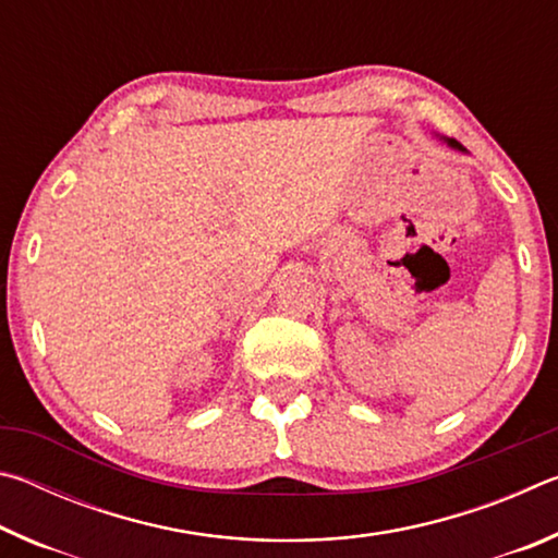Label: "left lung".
<instances>
[{
  "label": "left lung",
  "instance_id": "1",
  "mask_svg": "<svg viewBox=\"0 0 558 558\" xmlns=\"http://www.w3.org/2000/svg\"><path fill=\"white\" fill-rule=\"evenodd\" d=\"M448 145H450V147H458V149H462V145H458L456 140H448Z\"/></svg>",
  "mask_w": 558,
  "mask_h": 558
}]
</instances>
